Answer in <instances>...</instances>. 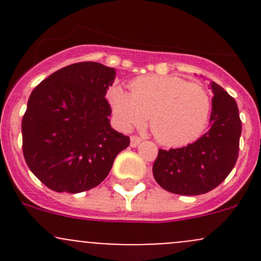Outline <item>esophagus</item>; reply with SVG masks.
Listing matches in <instances>:
<instances>
[{
    "mask_svg": "<svg viewBox=\"0 0 261 261\" xmlns=\"http://www.w3.org/2000/svg\"><path fill=\"white\" fill-rule=\"evenodd\" d=\"M140 143H141V139L139 138V136H131V139H130L131 147L139 146V145H140Z\"/></svg>",
    "mask_w": 261,
    "mask_h": 261,
    "instance_id": "1",
    "label": "esophagus"
}]
</instances>
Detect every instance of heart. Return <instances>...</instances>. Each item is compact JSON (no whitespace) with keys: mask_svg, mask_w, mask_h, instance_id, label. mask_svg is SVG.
I'll use <instances>...</instances> for the list:
<instances>
[{"mask_svg":"<svg viewBox=\"0 0 261 261\" xmlns=\"http://www.w3.org/2000/svg\"><path fill=\"white\" fill-rule=\"evenodd\" d=\"M118 127L130 131L144 125L159 143L180 146L192 143L206 128L211 98L203 86L177 77L144 75L130 83V93L115 86L107 96Z\"/></svg>","mask_w":261,"mask_h":261,"instance_id":"heart-1","label":"heart"}]
</instances>
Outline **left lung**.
Listing matches in <instances>:
<instances>
[{
  "label": "left lung",
  "mask_w": 261,
  "mask_h": 261,
  "mask_svg": "<svg viewBox=\"0 0 261 261\" xmlns=\"http://www.w3.org/2000/svg\"><path fill=\"white\" fill-rule=\"evenodd\" d=\"M210 128L194 143L178 149H159L152 165L155 180L165 191L197 196L226 179L239 156L241 120L235 99L215 82Z\"/></svg>",
  "instance_id": "8db88e82"
}]
</instances>
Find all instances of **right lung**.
<instances>
[{"label":"right lung","instance_id":"1","mask_svg":"<svg viewBox=\"0 0 261 261\" xmlns=\"http://www.w3.org/2000/svg\"><path fill=\"white\" fill-rule=\"evenodd\" d=\"M115 68L83 62L35 87L22 117V152L36 178L55 192L81 193L109 175L130 138L110 125L107 89Z\"/></svg>","mask_w":261,"mask_h":261}]
</instances>
